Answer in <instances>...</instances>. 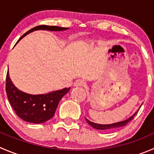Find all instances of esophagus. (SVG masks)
I'll return each mask as SVG.
<instances>
[{"mask_svg": "<svg viewBox=\"0 0 154 154\" xmlns=\"http://www.w3.org/2000/svg\"><path fill=\"white\" fill-rule=\"evenodd\" d=\"M85 85V82L83 81V80H75V82H74V86H83Z\"/></svg>", "mask_w": 154, "mask_h": 154, "instance_id": "34e87169", "label": "esophagus"}]
</instances>
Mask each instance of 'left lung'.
<instances>
[{
	"label": "left lung",
	"instance_id": "left-lung-1",
	"mask_svg": "<svg viewBox=\"0 0 154 154\" xmlns=\"http://www.w3.org/2000/svg\"><path fill=\"white\" fill-rule=\"evenodd\" d=\"M138 111L136 112L131 117H130L129 119H126L125 121H122V122H116V123H113V124H110V125H99V124H96L94 123V122H90L89 120L86 119L87 123L90 126H91L92 127H94V129H97V130H115V129H117L119 128V127H122L125 126L127 124H128L132 119L134 118V116L137 114Z\"/></svg>",
	"mask_w": 154,
	"mask_h": 154
}]
</instances>
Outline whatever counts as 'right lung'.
<instances>
[{"instance_id": "obj_1", "label": "right lung", "mask_w": 154, "mask_h": 154, "mask_svg": "<svg viewBox=\"0 0 154 154\" xmlns=\"http://www.w3.org/2000/svg\"><path fill=\"white\" fill-rule=\"evenodd\" d=\"M68 29V27L57 26H36L25 32L18 42L35 30L63 31ZM69 90L70 88H65L45 94H29L20 91L15 86L9 76V72L6 78V91L11 106L20 119L29 123L41 124L52 119L59 102Z\"/></svg>"}]
</instances>
